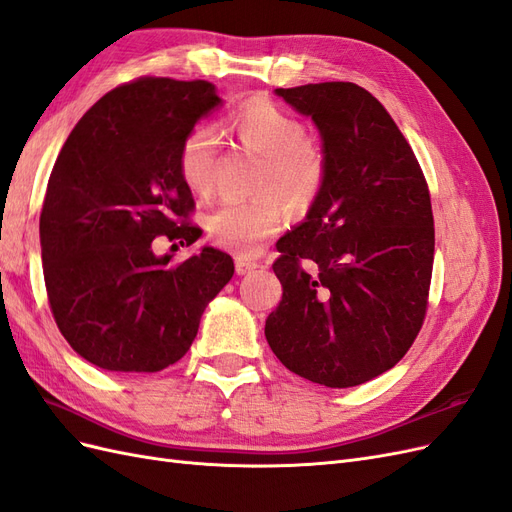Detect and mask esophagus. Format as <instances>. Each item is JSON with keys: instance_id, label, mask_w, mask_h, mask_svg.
Instances as JSON below:
<instances>
[{"instance_id": "34e87169", "label": "esophagus", "mask_w": 512, "mask_h": 512, "mask_svg": "<svg viewBox=\"0 0 512 512\" xmlns=\"http://www.w3.org/2000/svg\"><path fill=\"white\" fill-rule=\"evenodd\" d=\"M260 265L256 260H252V258H245V256H237L235 258V269H237V275H247V273H252L254 269H258Z\"/></svg>"}]
</instances>
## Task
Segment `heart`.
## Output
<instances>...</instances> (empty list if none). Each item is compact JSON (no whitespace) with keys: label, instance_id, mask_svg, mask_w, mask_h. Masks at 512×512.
Segmentation results:
<instances>
[{"label":"heart","instance_id":"obj_1","mask_svg":"<svg viewBox=\"0 0 512 512\" xmlns=\"http://www.w3.org/2000/svg\"><path fill=\"white\" fill-rule=\"evenodd\" d=\"M226 130L245 149L260 156L254 175L256 198L226 200L207 218L215 245L239 254H256L284 222V207L307 213L322 192L327 160L307 138L303 121L269 100H247L226 119ZM218 166V136L196 126L179 147V177L194 196L213 190Z\"/></svg>","mask_w":512,"mask_h":512}]
</instances>
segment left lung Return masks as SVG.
<instances>
[{"label": "left lung", "mask_w": 512, "mask_h": 512, "mask_svg": "<svg viewBox=\"0 0 512 512\" xmlns=\"http://www.w3.org/2000/svg\"><path fill=\"white\" fill-rule=\"evenodd\" d=\"M275 94L314 119L327 175L305 222L277 241L273 271L284 294L265 335L297 376L348 389L395 367L423 327L433 269L429 188L404 134L367 89L333 81Z\"/></svg>", "instance_id": "obj_1"}]
</instances>
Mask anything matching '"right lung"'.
<instances>
[{
    "mask_svg": "<svg viewBox=\"0 0 512 512\" xmlns=\"http://www.w3.org/2000/svg\"><path fill=\"white\" fill-rule=\"evenodd\" d=\"M220 102L209 81L141 76L91 106L59 151L40 213L44 284L57 329L100 369L177 363L235 273L213 247L181 262L151 247L158 237L188 247L203 235L188 222L194 198L177 156Z\"/></svg>",
    "mask_w": 512,
    "mask_h": 512,
    "instance_id": "1",
    "label": "right lung"
}]
</instances>
